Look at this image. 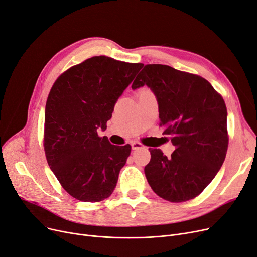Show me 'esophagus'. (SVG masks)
<instances>
[{"instance_id": "1", "label": "esophagus", "mask_w": 257, "mask_h": 257, "mask_svg": "<svg viewBox=\"0 0 257 257\" xmlns=\"http://www.w3.org/2000/svg\"><path fill=\"white\" fill-rule=\"evenodd\" d=\"M131 146H132V150H134V151L144 148V146H143L140 142H132V143H131Z\"/></svg>"}]
</instances>
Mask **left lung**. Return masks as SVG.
Segmentation results:
<instances>
[{
    "label": "left lung",
    "mask_w": 257,
    "mask_h": 257,
    "mask_svg": "<svg viewBox=\"0 0 257 257\" xmlns=\"http://www.w3.org/2000/svg\"><path fill=\"white\" fill-rule=\"evenodd\" d=\"M156 96L160 126L176 146L169 158L150 149L144 174L159 197L180 203L199 195L222 167L227 149V107L201 76L165 65H146L132 84Z\"/></svg>",
    "instance_id": "obj_1"
}]
</instances>
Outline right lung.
<instances>
[{
    "label": "right lung",
    "instance_id": "1",
    "mask_svg": "<svg viewBox=\"0 0 257 257\" xmlns=\"http://www.w3.org/2000/svg\"><path fill=\"white\" fill-rule=\"evenodd\" d=\"M142 66L94 56L54 82L45 109V153L73 198L94 203L114 191L131 145H113L98 131H105L116 101Z\"/></svg>",
    "mask_w": 257,
    "mask_h": 257
}]
</instances>
